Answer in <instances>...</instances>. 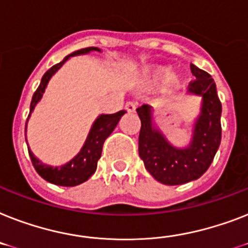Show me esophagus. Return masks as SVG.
<instances>
[{
  "label": "esophagus",
  "mask_w": 248,
  "mask_h": 248,
  "mask_svg": "<svg viewBox=\"0 0 248 248\" xmlns=\"http://www.w3.org/2000/svg\"><path fill=\"white\" fill-rule=\"evenodd\" d=\"M136 106H138V103H136V102H127V103L124 104V109L131 113V112H135V109H136Z\"/></svg>",
  "instance_id": "34e87169"
}]
</instances>
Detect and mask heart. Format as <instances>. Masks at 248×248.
Wrapping results in <instances>:
<instances>
[{
  "label": "heart",
  "instance_id": "b5f03b06",
  "mask_svg": "<svg viewBox=\"0 0 248 248\" xmlns=\"http://www.w3.org/2000/svg\"><path fill=\"white\" fill-rule=\"evenodd\" d=\"M145 78H146L148 84L156 85V84H162V82H166L168 80H170L172 78V71L167 67L153 68V70H150L146 74Z\"/></svg>",
  "mask_w": 248,
  "mask_h": 248
}]
</instances>
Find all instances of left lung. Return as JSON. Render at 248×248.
Instances as JSON below:
<instances>
[{"label":"left lung","instance_id":"left-lung-1","mask_svg":"<svg viewBox=\"0 0 248 248\" xmlns=\"http://www.w3.org/2000/svg\"><path fill=\"white\" fill-rule=\"evenodd\" d=\"M196 80L190 82L188 93L201 96L200 114L192 126V138L186 148L170 144L153 121L152 107L142 104L138 112L141 128L139 135V155L145 168L158 182L168 186L197 180L210 167L222 140V103L214 80L204 70L191 63Z\"/></svg>","mask_w":248,"mask_h":248}]
</instances>
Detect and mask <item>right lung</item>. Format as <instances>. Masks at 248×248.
Wrapping results in <instances>:
<instances>
[{"label":"right lung","instance_id":"add662e5","mask_svg":"<svg viewBox=\"0 0 248 248\" xmlns=\"http://www.w3.org/2000/svg\"><path fill=\"white\" fill-rule=\"evenodd\" d=\"M94 51L100 52V49L96 47H89L78 49V51L66 56L60 63L52 66V67L44 74L43 78H42V81H40L39 86H38L37 92L34 93L33 98H31L30 112L25 124V140L26 127H28V122H29L30 116L33 113L35 106H37L40 102V99H42V96H43L44 92H46V88H47L48 82H49L52 76L62 67V65H63L70 57L78 56V54H88L90 53V52ZM124 113H126L124 110H120V112L113 114H99V116L96 117V120L94 121V124H92V128H90L89 134H88V138H86L85 142L82 145L81 150H80L70 162L65 163V164H62V166L53 167L48 166V164H44L43 162H40L39 159L34 155L33 152H31L29 146H28L29 156L30 159H31V163H33L34 168H35V170L38 172V174L46 181H48V182L53 183V185H57V186L65 187L78 186L80 183L89 180L90 177H92L93 174H94V172L96 170V164H98V160H99L100 155H102V149H103V144L104 141H106V139L113 132V130L116 128L117 124L120 122L121 117H122Z\"/></svg>","mask_w":248,"mask_h":248}]
</instances>
